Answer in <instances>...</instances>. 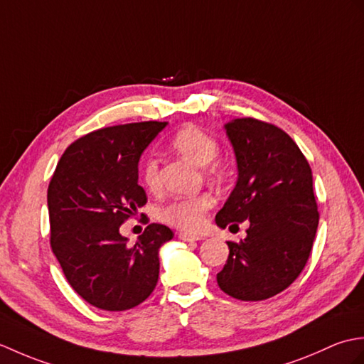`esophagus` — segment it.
<instances>
[{
  "mask_svg": "<svg viewBox=\"0 0 364 364\" xmlns=\"http://www.w3.org/2000/svg\"><path fill=\"white\" fill-rule=\"evenodd\" d=\"M179 238L183 240V241H199V240H203L199 235H191V233H187V232H181Z\"/></svg>",
  "mask_w": 364,
  "mask_h": 364,
  "instance_id": "1",
  "label": "esophagus"
}]
</instances>
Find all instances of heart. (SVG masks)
Returning <instances> with one entry per match:
<instances>
[{
  "label": "heart",
  "mask_w": 364,
  "mask_h": 364,
  "mask_svg": "<svg viewBox=\"0 0 364 364\" xmlns=\"http://www.w3.org/2000/svg\"><path fill=\"white\" fill-rule=\"evenodd\" d=\"M173 148L190 160L196 166H204L207 176L221 177L224 169L220 164H215L218 156V141L212 135H208L203 129L196 126H185L177 132L171 140ZM143 182L146 188L156 191L160 187L159 164L154 159H149L143 166ZM213 205V199L207 193H200L196 196L179 198L161 207L159 210V218L164 223L173 225V228L196 232L204 224V216Z\"/></svg>",
  "instance_id": "1"
}]
</instances>
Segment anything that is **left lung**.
<instances>
[{
  "label": "left lung",
  "instance_id": "1",
  "mask_svg": "<svg viewBox=\"0 0 364 364\" xmlns=\"http://www.w3.org/2000/svg\"><path fill=\"white\" fill-rule=\"evenodd\" d=\"M224 127L238 181L215 221L221 229L247 221L249 229L245 240L228 241L229 258L216 280L240 301H263L291 285L310 257L319 223L311 168L277 126L237 118Z\"/></svg>",
  "mask_w": 364,
  "mask_h": 364
}]
</instances>
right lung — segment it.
I'll return each instance as SVG.
<instances>
[{
	"instance_id": "right-lung-1",
	"label": "right lung",
	"mask_w": 364,
	"mask_h": 364,
	"mask_svg": "<svg viewBox=\"0 0 364 364\" xmlns=\"http://www.w3.org/2000/svg\"><path fill=\"white\" fill-rule=\"evenodd\" d=\"M168 123L143 121L93 131L71 143L48 187L51 247L68 284L96 309L124 311L154 291L159 249L174 237L149 224L134 246L119 225L146 204L139 160Z\"/></svg>"
}]
</instances>
